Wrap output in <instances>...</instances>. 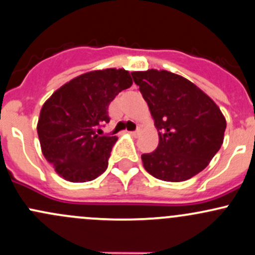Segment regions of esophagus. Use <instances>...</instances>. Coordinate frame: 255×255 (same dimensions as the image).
I'll list each match as a JSON object with an SVG mask.
<instances>
[{"instance_id": "obj_1", "label": "esophagus", "mask_w": 255, "mask_h": 255, "mask_svg": "<svg viewBox=\"0 0 255 255\" xmlns=\"http://www.w3.org/2000/svg\"><path fill=\"white\" fill-rule=\"evenodd\" d=\"M139 132H140V128H136L135 130H133V132H130V134H132V135H138Z\"/></svg>"}]
</instances>
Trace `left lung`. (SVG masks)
Wrapping results in <instances>:
<instances>
[{"instance_id":"obj_1","label":"left lung","mask_w":255,"mask_h":255,"mask_svg":"<svg viewBox=\"0 0 255 255\" xmlns=\"http://www.w3.org/2000/svg\"><path fill=\"white\" fill-rule=\"evenodd\" d=\"M132 77L159 132L157 148L141 155L144 168L166 182L198 175L224 143L226 120L219 106L178 74L148 69Z\"/></svg>"}]
</instances>
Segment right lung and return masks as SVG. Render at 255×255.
<instances>
[{
	"label": "right lung",
	"instance_id": "1",
	"mask_svg": "<svg viewBox=\"0 0 255 255\" xmlns=\"http://www.w3.org/2000/svg\"><path fill=\"white\" fill-rule=\"evenodd\" d=\"M133 84L129 72L107 68L69 80L40 111L37 135L45 159L69 182H88L106 171L116 135L103 134L109 105Z\"/></svg>",
	"mask_w": 255,
	"mask_h": 255
}]
</instances>
